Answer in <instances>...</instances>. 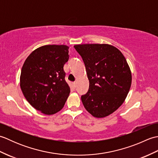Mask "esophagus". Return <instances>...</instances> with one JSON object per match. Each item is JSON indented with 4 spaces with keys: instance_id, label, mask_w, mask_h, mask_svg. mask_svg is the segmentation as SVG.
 <instances>
[{
    "instance_id": "1",
    "label": "esophagus",
    "mask_w": 158,
    "mask_h": 158,
    "mask_svg": "<svg viewBox=\"0 0 158 158\" xmlns=\"http://www.w3.org/2000/svg\"><path fill=\"white\" fill-rule=\"evenodd\" d=\"M72 87H73V88L74 89H75V88H76V87H77V83H76L75 82L73 83H72Z\"/></svg>"
}]
</instances>
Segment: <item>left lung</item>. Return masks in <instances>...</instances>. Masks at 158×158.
Segmentation results:
<instances>
[{"label": "left lung", "instance_id": "obj_1", "mask_svg": "<svg viewBox=\"0 0 158 158\" xmlns=\"http://www.w3.org/2000/svg\"><path fill=\"white\" fill-rule=\"evenodd\" d=\"M85 64L89 82L81 96L85 109L94 117L109 116L122 105L132 83V73L119 50L109 44L74 46Z\"/></svg>", "mask_w": 158, "mask_h": 158}]
</instances>
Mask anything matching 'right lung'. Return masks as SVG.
Here are the masks:
<instances>
[{
	"instance_id": "add662e5",
	"label": "right lung",
	"mask_w": 158,
	"mask_h": 158,
	"mask_svg": "<svg viewBox=\"0 0 158 158\" xmlns=\"http://www.w3.org/2000/svg\"><path fill=\"white\" fill-rule=\"evenodd\" d=\"M69 47L47 45L34 50L25 60L20 75L23 96L35 109L45 115L61 110L70 92L64 79V66Z\"/></svg>"
}]
</instances>
